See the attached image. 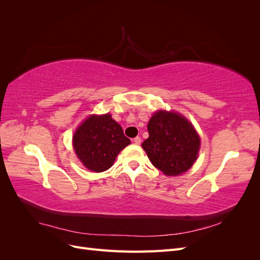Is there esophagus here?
<instances>
[{
  "label": "esophagus",
  "instance_id": "1",
  "mask_svg": "<svg viewBox=\"0 0 260 260\" xmlns=\"http://www.w3.org/2000/svg\"><path fill=\"white\" fill-rule=\"evenodd\" d=\"M133 143L137 144V145L141 144V138H140V137H137V138L133 139Z\"/></svg>",
  "mask_w": 260,
  "mask_h": 260
}]
</instances>
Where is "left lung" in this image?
Instances as JSON below:
<instances>
[{"label": "left lung", "instance_id": "8db88e82", "mask_svg": "<svg viewBox=\"0 0 260 260\" xmlns=\"http://www.w3.org/2000/svg\"><path fill=\"white\" fill-rule=\"evenodd\" d=\"M149 137L142 147L154 166L166 176H179L190 169L201 146L193 124L175 112H156L147 124Z\"/></svg>", "mask_w": 260, "mask_h": 260}]
</instances>
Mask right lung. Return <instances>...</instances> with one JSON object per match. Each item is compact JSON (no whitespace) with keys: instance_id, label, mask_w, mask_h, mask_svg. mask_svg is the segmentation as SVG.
Here are the masks:
<instances>
[{"instance_id":"add662e5","label":"right lung","mask_w":260,"mask_h":260,"mask_svg":"<svg viewBox=\"0 0 260 260\" xmlns=\"http://www.w3.org/2000/svg\"><path fill=\"white\" fill-rule=\"evenodd\" d=\"M130 143L121 125L111 114L91 115L77 128L73 137L77 157L85 168L94 172L111 168L117 155Z\"/></svg>"}]
</instances>
